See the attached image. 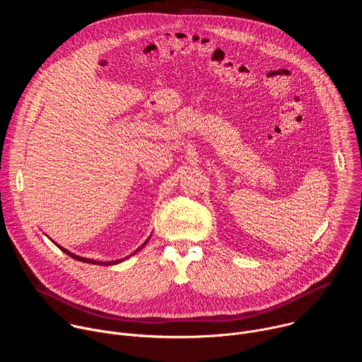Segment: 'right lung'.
<instances>
[{"instance_id":"add662e5","label":"right lung","mask_w":362,"mask_h":362,"mask_svg":"<svg viewBox=\"0 0 362 362\" xmlns=\"http://www.w3.org/2000/svg\"><path fill=\"white\" fill-rule=\"evenodd\" d=\"M147 240H148V239H147ZM147 240H146V242H144L143 245H140V246H139V247H137V249H136V250H134L133 253H130L129 256H132V255H134L136 252H139V250H140V249H141V247H143V246H144V245L147 243ZM53 242H54V240H53ZM54 245H57V246H59V247H60V249H62V250H63L64 253H67L69 256H71V257H73V259H76V261H80V262H86V264H94V265H106V267H110V265H117V264L123 262L124 259H127V257H129V256H126V257H122V259H117V261H107V262H98V261H94V259H88V257H83V256H78V255H76V253H73V252L67 250L66 247L60 246V245H59V243H56V242H54Z\"/></svg>"}]
</instances>
